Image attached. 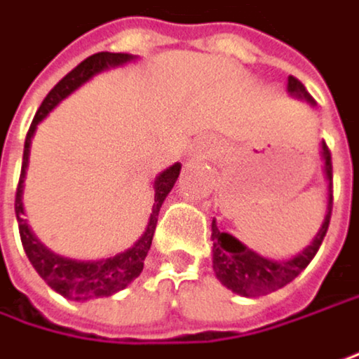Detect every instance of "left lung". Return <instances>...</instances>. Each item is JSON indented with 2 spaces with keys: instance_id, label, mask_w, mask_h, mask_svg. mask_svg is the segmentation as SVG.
Segmentation results:
<instances>
[{
  "instance_id": "obj_1",
  "label": "left lung",
  "mask_w": 359,
  "mask_h": 359,
  "mask_svg": "<svg viewBox=\"0 0 359 359\" xmlns=\"http://www.w3.org/2000/svg\"><path fill=\"white\" fill-rule=\"evenodd\" d=\"M287 92H292L298 98L310 100L304 83L294 76L287 78ZM323 160H325V175L329 180V203H327L325 222L318 234L314 236L312 245L304 248L298 257L287 259V261H269L265 257H259L257 252L241 245L234 236L219 232L213 219V271L226 287H230L232 292L241 296H265L283 287L285 283L296 279L309 267V263L314 259V255L318 252V248L327 236L331 213H333V162H331V149L325 142H323Z\"/></svg>"
}]
</instances>
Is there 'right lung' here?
Masks as SVG:
<instances>
[{
  "label": "right lung",
  "mask_w": 359,
  "mask_h": 359,
  "mask_svg": "<svg viewBox=\"0 0 359 359\" xmlns=\"http://www.w3.org/2000/svg\"><path fill=\"white\" fill-rule=\"evenodd\" d=\"M129 59H131V55L109 53V50H102V53H96V55H90L88 59H83L78 67H74L47 94V98L43 100L41 109L36 111L32 123H30V129H28L26 142H24L22 172H20V182H18L16 189V203H14L20 241H22V246H24V252H26L28 261L36 269V273L43 277L55 292H59L61 296L72 298V300H90V298L111 296L114 292L127 287L135 277L142 273L147 250L151 246V238H154V232H156L158 213H160V208H162L166 195L170 193V189L175 187V182L179 179L180 164H175V166L166 168L154 182V191H156V195H154V210H151V215H149V222H147L144 236L133 245V248H129V250H125L121 255H114L111 259H102V261H72V259L53 255L50 250H47L45 246L34 238V234L30 232L26 219H22V215H24V208H22V182H24L26 166H28L30 142H32V135L36 131V125L65 96H69L78 86L88 82L94 74H98V72H102L107 67L121 65V63H125Z\"/></svg>",
  "instance_id": "obj_1"
}]
</instances>
